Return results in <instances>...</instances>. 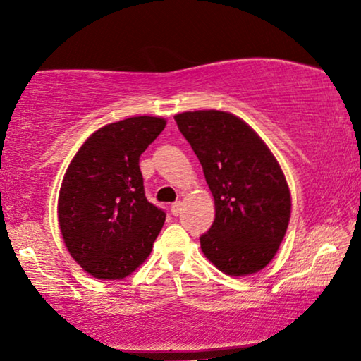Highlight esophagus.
Masks as SVG:
<instances>
[{
  "instance_id": "obj_1",
  "label": "esophagus",
  "mask_w": 361,
  "mask_h": 361,
  "mask_svg": "<svg viewBox=\"0 0 361 361\" xmlns=\"http://www.w3.org/2000/svg\"><path fill=\"white\" fill-rule=\"evenodd\" d=\"M180 210H182V204H180V202H174V204L171 205V214L174 215V216L179 215Z\"/></svg>"
}]
</instances>
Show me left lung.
<instances>
[{"label": "left lung", "mask_w": 361, "mask_h": 361, "mask_svg": "<svg viewBox=\"0 0 361 361\" xmlns=\"http://www.w3.org/2000/svg\"><path fill=\"white\" fill-rule=\"evenodd\" d=\"M174 120L199 157L215 200V220L200 236L204 255L230 276L263 269L290 216L288 182L268 146L238 116L185 111Z\"/></svg>", "instance_id": "obj_1"}]
</instances>
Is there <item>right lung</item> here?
Wrapping results in <instances>:
<instances>
[{
	"label": "right lung",
	"instance_id": "obj_1",
	"mask_svg": "<svg viewBox=\"0 0 361 361\" xmlns=\"http://www.w3.org/2000/svg\"><path fill=\"white\" fill-rule=\"evenodd\" d=\"M166 120L133 116L83 142L67 167L57 215L72 258L97 279H123L145 263L166 212L147 202L140 156Z\"/></svg>",
	"mask_w": 361,
	"mask_h": 361
}]
</instances>
